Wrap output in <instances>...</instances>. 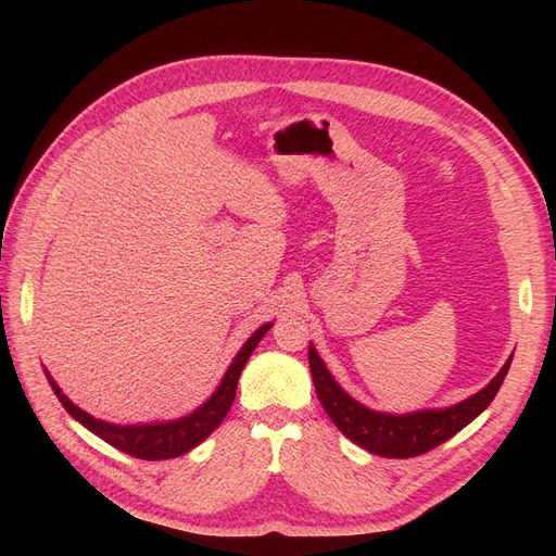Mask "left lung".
<instances>
[{
  "label": "left lung",
  "mask_w": 556,
  "mask_h": 556,
  "mask_svg": "<svg viewBox=\"0 0 556 556\" xmlns=\"http://www.w3.org/2000/svg\"><path fill=\"white\" fill-rule=\"evenodd\" d=\"M513 357L503 364L496 378L482 387V390L457 406L439 408V410H417L406 415L378 413L362 406L359 401L352 399L341 390L329 374L325 362L319 359L313 343L308 345V364L315 382V392L323 408L331 417V422L339 427L352 443L368 450L378 457L390 459H408L439 447L454 433H459L466 425L490 406L496 392L501 390L503 378H506Z\"/></svg>",
  "instance_id": "left-lung-1"
}]
</instances>
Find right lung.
Segmentation results:
<instances>
[{
  "instance_id": "obj_1",
  "label": "right lung",
  "mask_w": 556,
  "mask_h": 556,
  "mask_svg": "<svg viewBox=\"0 0 556 556\" xmlns=\"http://www.w3.org/2000/svg\"><path fill=\"white\" fill-rule=\"evenodd\" d=\"M271 327H274V323L262 325L243 343L239 355L233 357V362L229 364L223 382L217 384V390L213 392V396L204 403V406H199L194 413L185 415L180 419H172V422L127 425V427L104 422V419H97V417L88 415L86 410L74 406V401H70V396L62 394L58 382L50 378L48 371H46V376H48L50 387H53V392L58 394L60 403L66 408V413H70L74 419H78V422L86 429H90L94 435H99V439L113 445L115 450L129 454V457L148 459V462L172 459V457H180V454H185V452H190L201 441H206L208 435L217 429V425L223 422L225 415L231 408L233 396H237L239 376L243 371L248 357L252 355V350L257 348V343L264 339V333Z\"/></svg>"
}]
</instances>
